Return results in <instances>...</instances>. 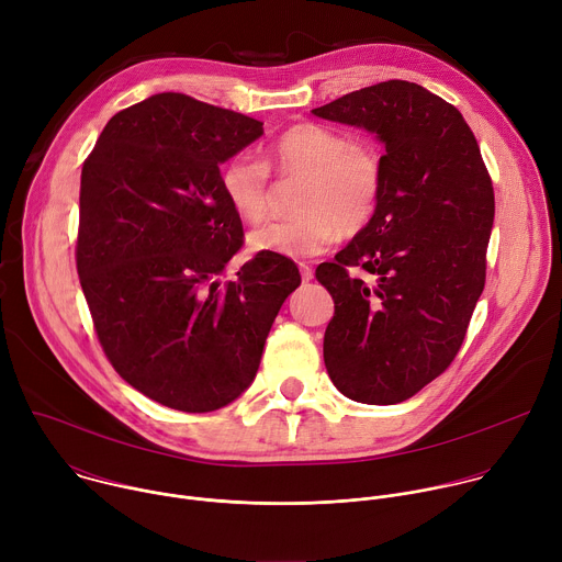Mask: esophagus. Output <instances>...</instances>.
I'll return each mask as SVG.
<instances>
[{
  "mask_svg": "<svg viewBox=\"0 0 562 562\" xmlns=\"http://www.w3.org/2000/svg\"><path fill=\"white\" fill-rule=\"evenodd\" d=\"M297 267H300V276H302V280H304V282H308V280H313V269H311V267H308V265H304V262H300V265H297Z\"/></svg>",
  "mask_w": 562,
  "mask_h": 562,
  "instance_id": "obj_1",
  "label": "esophagus"
}]
</instances>
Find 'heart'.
<instances>
[{
  "label": "heart",
  "mask_w": 562,
  "mask_h": 562,
  "mask_svg": "<svg viewBox=\"0 0 562 562\" xmlns=\"http://www.w3.org/2000/svg\"><path fill=\"white\" fill-rule=\"evenodd\" d=\"M267 169L302 180L293 198L297 215L251 231L249 247L291 260L323 254L338 233L362 231L382 191L380 159L369 146L331 126L300 122L265 148V165L235 155L220 169L222 193L243 222L256 224L267 215Z\"/></svg>",
  "instance_id": "obj_1"
}]
</instances>
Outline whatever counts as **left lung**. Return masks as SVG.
<instances>
[{"instance_id": "left-lung-1", "label": "left lung", "mask_w": 562, "mask_h": 562, "mask_svg": "<svg viewBox=\"0 0 562 562\" xmlns=\"http://www.w3.org/2000/svg\"><path fill=\"white\" fill-rule=\"evenodd\" d=\"M311 113L384 146L373 217L315 269L336 304L325 364L356 403H403L451 364L485 289L492 180L460 111L420 85L389 79Z\"/></svg>"}]
</instances>
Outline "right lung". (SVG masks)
Instances as JSON below:
<instances>
[{"label": "right lung", "mask_w": 562, "mask_h": 562, "mask_svg": "<svg viewBox=\"0 0 562 562\" xmlns=\"http://www.w3.org/2000/svg\"><path fill=\"white\" fill-rule=\"evenodd\" d=\"M262 122L182 93H157L109 120L82 169L77 273L115 371L155 403L204 414L254 382L297 267L258 254L231 282L243 220L220 165Z\"/></svg>", "instance_id": "obj_1"}]
</instances>
